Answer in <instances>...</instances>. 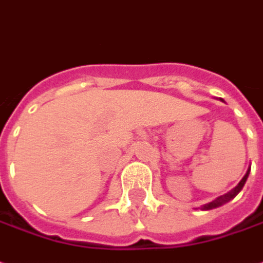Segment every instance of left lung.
<instances>
[{"label":"left lung","instance_id":"1","mask_svg":"<svg viewBox=\"0 0 263 263\" xmlns=\"http://www.w3.org/2000/svg\"><path fill=\"white\" fill-rule=\"evenodd\" d=\"M249 171L251 170H248V173L245 174V177L239 181V184H237L236 187L233 189V190H230L229 193H226V194H223V196H220V197H217L216 200H213L212 203H209V204H204L203 206V210H210V209H214V207H219L221 206V204H224L226 201H229V200H232L235 196H236L237 193L240 192L242 189H243L245 183H246V180H248V177H249Z\"/></svg>","mask_w":263,"mask_h":263}]
</instances>
